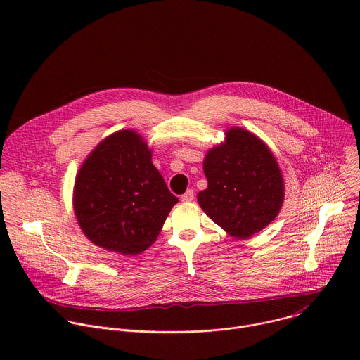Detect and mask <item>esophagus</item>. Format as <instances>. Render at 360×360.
<instances>
[{
    "mask_svg": "<svg viewBox=\"0 0 360 360\" xmlns=\"http://www.w3.org/2000/svg\"><path fill=\"white\" fill-rule=\"evenodd\" d=\"M193 198H195V193H193V191L189 189V191H186V192L181 196V200L185 202V203H188V202H192Z\"/></svg>",
    "mask_w": 360,
    "mask_h": 360,
    "instance_id": "1",
    "label": "esophagus"
}]
</instances>
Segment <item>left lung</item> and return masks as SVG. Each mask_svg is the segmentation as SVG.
I'll return each mask as SVG.
<instances>
[{"mask_svg":"<svg viewBox=\"0 0 360 360\" xmlns=\"http://www.w3.org/2000/svg\"><path fill=\"white\" fill-rule=\"evenodd\" d=\"M208 188L198 193L202 211L228 235L246 239L281 212L285 181L271 148L253 132L231 127L203 160Z\"/></svg>","mask_w":360,"mask_h":360,"instance_id":"obj_1","label":"left lung"}]
</instances>
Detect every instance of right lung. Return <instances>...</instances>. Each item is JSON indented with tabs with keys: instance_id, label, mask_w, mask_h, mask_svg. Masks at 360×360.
Instances as JSON below:
<instances>
[{
	"instance_id": "1",
	"label": "right lung",
	"mask_w": 360,
	"mask_h": 360,
	"mask_svg": "<svg viewBox=\"0 0 360 360\" xmlns=\"http://www.w3.org/2000/svg\"><path fill=\"white\" fill-rule=\"evenodd\" d=\"M178 198L134 129L102 139L81 164L72 191L77 222L94 245L135 256L157 240Z\"/></svg>"
}]
</instances>
